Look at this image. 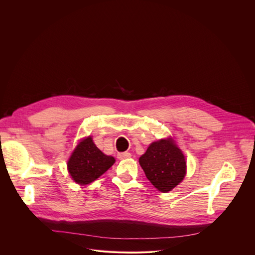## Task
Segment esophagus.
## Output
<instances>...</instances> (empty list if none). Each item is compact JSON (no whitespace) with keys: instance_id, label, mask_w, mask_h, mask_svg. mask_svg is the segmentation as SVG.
<instances>
[{"instance_id":"obj_1","label":"esophagus","mask_w":255,"mask_h":255,"mask_svg":"<svg viewBox=\"0 0 255 255\" xmlns=\"http://www.w3.org/2000/svg\"><path fill=\"white\" fill-rule=\"evenodd\" d=\"M117 157H118L119 159L129 158V157H131V153H129V152H121V153H118Z\"/></svg>"}]
</instances>
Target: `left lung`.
<instances>
[{
    "label": "left lung",
    "mask_w": 255,
    "mask_h": 255,
    "mask_svg": "<svg viewBox=\"0 0 255 255\" xmlns=\"http://www.w3.org/2000/svg\"><path fill=\"white\" fill-rule=\"evenodd\" d=\"M139 163L150 183L161 193L175 188L186 174V159L171 139L149 145Z\"/></svg>",
    "instance_id": "obj_1"
}]
</instances>
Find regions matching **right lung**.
<instances>
[{
    "mask_svg": "<svg viewBox=\"0 0 255 255\" xmlns=\"http://www.w3.org/2000/svg\"><path fill=\"white\" fill-rule=\"evenodd\" d=\"M114 162V157L104 154L96 146L92 137H88L80 142L71 154L67 169L76 183L88 185L105 173Z\"/></svg>",
    "mask_w": 255,
    "mask_h": 255,
    "instance_id": "obj_1",
    "label": "right lung"
}]
</instances>
